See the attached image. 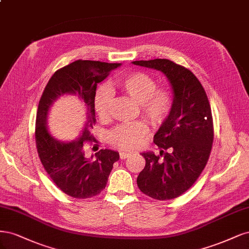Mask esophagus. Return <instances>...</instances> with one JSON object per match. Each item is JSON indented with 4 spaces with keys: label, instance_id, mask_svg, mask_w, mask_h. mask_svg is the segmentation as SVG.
Returning a JSON list of instances; mask_svg holds the SVG:
<instances>
[{
    "label": "esophagus",
    "instance_id": "34e87169",
    "mask_svg": "<svg viewBox=\"0 0 249 249\" xmlns=\"http://www.w3.org/2000/svg\"><path fill=\"white\" fill-rule=\"evenodd\" d=\"M130 155L131 154L128 153V152H123V151L120 152V158H121V159H126V158L129 157Z\"/></svg>",
    "mask_w": 249,
    "mask_h": 249
}]
</instances>
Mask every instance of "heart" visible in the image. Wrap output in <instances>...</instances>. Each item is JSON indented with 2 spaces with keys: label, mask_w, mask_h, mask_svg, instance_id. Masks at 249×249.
I'll list each match as a JSON object with an SVG mask.
<instances>
[{
  "label": "heart",
  "mask_w": 249,
  "mask_h": 249,
  "mask_svg": "<svg viewBox=\"0 0 249 249\" xmlns=\"http://www.w3.org/2000/svg\"><path fill=\"white\" fill-rule=\"evenodd\" d=\"M117 85L125 94L139 102L140 111L151 124H162L170 115L174 103L172 91L166 87H157L153 76L146 72H130L119 78ZM110 102L109 91L107 88H100L95 95L94 108L101 120L108 118ZM148 130V125L142 120L120 125L109 132L108 142L121 150H133L140 146Z\"/></svg>",
  "instance_id": "1"
}]
</instances>
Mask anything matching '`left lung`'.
I'll return each instance as SVG.
<instances>
[{
	"label": "left lung",
	"mask_w": 249,
	"mask_h": 249,
	"mask_svg": "<svg viewBox=\"0 0 249 249\" xmlns=\"http://www.w3.org/2000/svg\"><path fill=\"white\" fill-rule=\"evenodd\" d=\"M132 63L163 72L173 88V108L154 135L161 151L159 155L142 154L146 165L136 180L146 196L173 199L194 185L210 157L214 139L210 103L197 77L184 66L167 59Z\"/></svg>",
	"instance_id": "obj_1"
}]
</instances>
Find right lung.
Returning a JSON list of instances; mask_svg holds the SVG:
<instances>
[{"label":"right lung","instance_id":"1","mask_svg":"<svg viewBox=\"0 0 249 249\" xmlns=\"http://www.w3.org/2000/svg\"><path fill=\"white\" fill-rule=\"evenodd\" d=\"M120 63L77 60L57 70L47 83L39 100L35 140L38 156L51 179L65 195L74 198H90L106 188L119 153L100 150L91 160L85 156V145L95 142L92 129L96 123L94 98L97 85L106 79ZM64 93L77 94L87 109L83 134L78 140L63 143L53 139L46 128L48 109Z\"/></svg>","mask_w":249,"mask_h":249}]
</instances>
